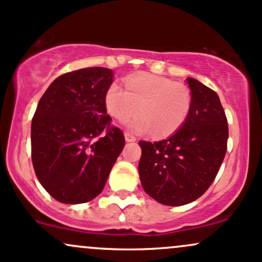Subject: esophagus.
Instances as JSON below:
<instances>
[{
    "instance_id": "esophagus-1",
    "label": "esophagus",
    "mask_w": 262,
    "mask_h": 262,
    "mask_svg": "<svg viewBox=\"0 0 262 262\" xmlns=\"http://www.w3.org/2000/svg\"><path fill=\"white\" fill-rule=\"evenodd\" d=\"M124 137H125V140H127V141H135V140H137V138H135L134 135L130 134V133H125Z\"/></svg>"
}]
</instances>
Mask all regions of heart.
Here are the masks:
<instances>
[{
	"instance_id": "obj_1",
	"label": "heart",
	"mask_w": 262,
	"mask_h": 262,
	"mask_svg": "<svg viewBox=\"0 0 262 262\" xmlns=\"http://www.w3.org/2000/svg\"><path fill=\"white\" fill-rule=\"evenodd\" d=\"M107 112L127 122L138 113L130 123L135 132L154 129L155 137L165 138L176 133L187 119L191 108V96L185 86L156 75L144 74L130 77L125 90L112 83L104 97Z\"/></svg>"
}]
</instances>
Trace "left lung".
Returning a JSON list of instances; mask_svg holds the SVG:
<instances>
[{"instance_id":"1","label":"left lung","mask_w":262,"mask_h":262,"mask_svg":"<svg viewBox=\"0 0 262 262\" xmlns=\"http://www.w3.org/2000/svg\"><path fill=\"white\" fill-rule=\"evenodd\" d=\"M187 83L191 108L180 130L161 141H139L141 186L166 206H183L202 196L227 152L229 133L218 95L192 77Z\"/></svg>"}]
</instances>
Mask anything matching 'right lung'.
Here are the masks:
<instances>
[{"instance_id":"add662e5","label":"right lung","mask_w":262,"mask_h":262,"mask_svg":"<svg viewBox=\"0 0 262 262\" xmlns=\"http://www.w3.org/2000/svg\"><path fill=\"white\" fill-rule=\"evenodd\" d=\"M113 73L86 68L52 82L32 119V162L45 191L61 203H85L106 185L125 140L104 104Z\"/></svg>"}]
</instances>
